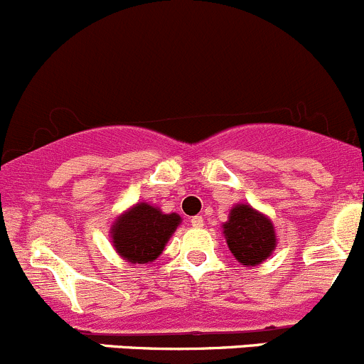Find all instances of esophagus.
<instances>
[{
  "label": "esophagus",
  "mask_w": 364,
  "mask_h": 364,
  "mask_svg": "<svg viewBox=\"0 0 364 364\" xmlns=\"http://www.w3.org/2000/svg\"><path fill=\"white\" fill-rule=\"evenodd\" d=\"M190 223H192L193 227H203L204 225V218H203V216H192Z\"/></svg>",
  "instance_id": "esophagus-1"
}]
</instances>
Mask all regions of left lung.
Returning a JSON list of instances; mask_svg holds the SVG:
<instances>
[{"mask_svg": "<svg viewBox=\"0 0 364 364\" xmlns=\"http://www.w3.org/2000/svg\"><path fill=\"white\" fill-rule=\"evenodd\" d=\"M223 234L229 250L243 266L264 262L277 247L273 222L250 204H237L230 209L229 220L223 223Z\"/></svg>", "mask_w": 364, "mask_h": 364, "instance_id": "8db88e82", "label": "left lung"}]
</instances>
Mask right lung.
I'll use <instances>...</instances> for the list:
<instances>
[{"instance_id": "right-lung-1", "label": "right lung", "mask_w": 364, "mask_h": 364, "mask_svg": "<svg viewBox=\"0 0 364 364\" xmlns=\"http://www.w3.org/2000/svg\"><path fill=\"white\" fill-rule=\"evenodd\" d=\"M179 223L181 216L176 213L164 215L155 205L139 203L112 223L114 248L132 264L153 262L164 252Z\"/></svg>"}]
</instances>
